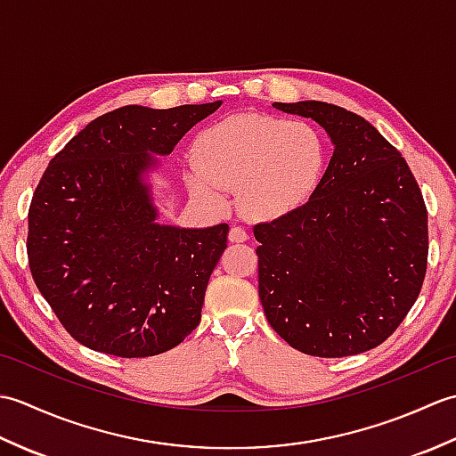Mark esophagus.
Wrapping results in <instances>:
<instances>
[{
  "mask_svg": "<svg viewBox=\"0 0 456 456\" xmlns=\"http://www.w3.org/2000/svg\"><path fill=\"white\" fill-rule=\"evenodd\" d=\"M229 240H231V243H245V240H248L247 229L240 227V225L233 227L229 231Z\"/></svg>",
  "mask_w": 456,
  "mask_h": 456,
  "instance_id": "esophagus-1",
  "label": "esophagus"
}]
</instances>
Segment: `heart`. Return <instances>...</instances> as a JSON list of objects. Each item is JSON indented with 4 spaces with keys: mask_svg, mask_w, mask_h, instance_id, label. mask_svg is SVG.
I'll return each instance as SVG.
<instances>
[{
    "mask_svg": "<svg viewBox=\"0 0 456 456\" xmlns=\"http://www.w3.org/2000/svg\"><path fill=\"white\" fill-rule=\"evenodd\" d=\"M190 188L219 201L237 190L253 219L288 216L314 198L327 168V144L315 127L260 113H240L203 129L190 151Z\"/></svg>",
    "mask_w": 456,
    "mask_h": 456,
    "instance_id": "obj_1",
    "label": "heart"
}]
</instances>
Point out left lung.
<instances>
[{"label": "left lung", "instance_id": "obj_1", "mask_svg": "<svg viewBox=\"0 0 456 456\" xmlns=\"http://www.w3.org/2000/svg\"><path fill=\"white\" fill-rule=\"evenodd\" d=\"M274 108L317 121L335 151L305 206L253 229L265 315L305 354L370 351L421 292L429 231L419 183L402 152L361 115L325 102Z\"/></svg>", "mask_w": 456, "mask_h": 456}]
</instances>
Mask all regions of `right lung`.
Wrapping results in <instances>:
<instances>
[{
	"label": "right lung",
	"mask_w": 456,
	"mask_h": 456,
	"mask_svg": "<svg viewBox=\"0 0 456 456\" xmlns=\"http://www.w3.org/2000/svg\"><path fill=\"white\" fill-rule=\"evenodd\" d=\"M221 102L125 105L86 125L48 162L28 206L38 292L76 341L139 358L167 353L201 322L229 225H160L142 174Z\"/></svg>",
	"instance_id": "1"
}]
</instances>
